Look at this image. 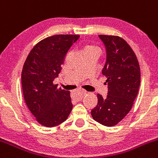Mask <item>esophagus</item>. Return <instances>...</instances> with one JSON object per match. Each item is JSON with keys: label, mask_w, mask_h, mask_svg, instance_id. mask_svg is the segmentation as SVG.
Returning <instances> with one entry per match:
<instances>
[{"label": "esophagus", "mask_w": 158, "mask_h": 158, "mask_svg": "<svg viewBox=\"0 0 158 158\" xmlns=\"http://www.w3.org/2000/svg\"><path fill=\"white\" fill-rule=\"evenodd\" d=\"M85 94H86V91L83 90H79V92H78V95H79L80 97H83V96H84Z\"/></svg>", "instance_id": "obj_1"}]
</instances>
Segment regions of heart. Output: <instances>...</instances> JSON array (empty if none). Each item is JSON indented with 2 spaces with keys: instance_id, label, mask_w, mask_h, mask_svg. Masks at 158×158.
<instances>
[{
  "instance_id": "b5f03b06",
  "label": "heart",
  "mask_w": 158,
  "mask_h": 158,
  "mask_svg": "<svg viewBox=\"0 0 158 158\" xmlns=\"http://www.w3.org/2000/svg\"><path fill=\"white\" fill-rule=\"evenodd\" d=\"M88 52H99V49L97 46L91 44H85L83 45L82 48H81V53L82 55L85 54V53Z\"/></svg>"
}]
</instances>
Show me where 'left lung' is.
Listing matches in <instances>:
<instances>
[{"label":"left lung","instance_id":"obj_1","mask_svg":"<svg viewBox=\"0 0 158 158\" xmlns=\"http://www.w3.org/2000/svg\"><path fill=\"white\" fill-rule=\"evenodd\" d=\"M106 47V60L102 74L106 77L108 95L97 94L98 103L91 110L93 118L105 126L118 124L129 113L139 92L141 71L130 45L116 35H99Z\"/></svg>","mask_w":158,"mask_h":158}]
</instances>
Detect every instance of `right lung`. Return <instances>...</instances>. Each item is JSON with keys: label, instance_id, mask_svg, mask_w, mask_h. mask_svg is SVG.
<instances>
[{"label": "right lung", "instance_id": "1", "mask_svg": "<svg viewBox=\"0 0 158 158\" xmlns=\"http://www.w3.org/2000/svg\"><path fill=\"white\" fill-rule=\"evenodd\" d=\"M78 39V35L47 37L32 48L26 59L21 74L24 100L42 126H58L72 110L70 92L58 88L53 81L68 51Z\"/></svg>", "mask_w": 158, "mask_h": 158}]
</instances>
